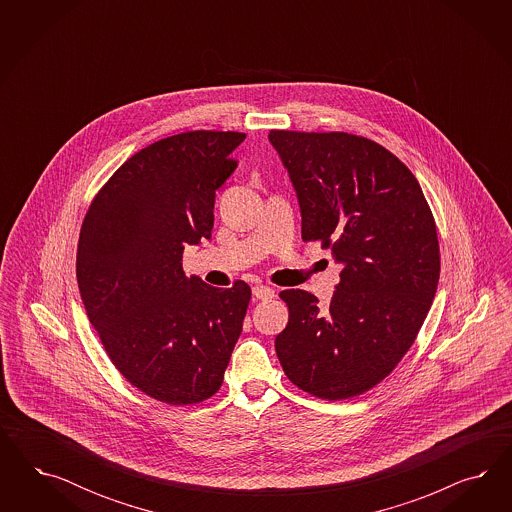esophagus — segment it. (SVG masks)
Returning a JSON list of instances; mask_svg holds the SVG:
<instances>
[{
    "label": "esophagus",
    "instance_id": "esophagus-1",
    "mask_svg": "<svg viewBox=\"0 0 512 512\" xmlns=\"http://www.w3.org/2000/svg\"><path fill=\"white\" fill-rule=\"evenodd\" d=\"M274 289H270V287H266V285H257V287H253V296L257 298V300H270V298H274Z\"/></svg>",
    "mask_w": 512,
    "mask_h": 512
}]
</instances>
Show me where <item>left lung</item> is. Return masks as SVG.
<instances>
[{
  "instance_id": "left-lung-1",
  "label": "left lung",
  "mask_w": 512,
  "mask_h": 512,
  "mask_svg": "<svg viewBox=\"0 0 512 512\" xmlns=\"http://www.w3.org/2000/svg\"><path fill=\"white\" fill-rule=\"evenodd\" d=\"M300 201L302 240L343 270L328 308L281 291L289 323L276 353L315 398L349 400L379 385L417 340L441 270L434 214L417 178L375 140L343 131L272 129Z\"/></svg>"
}]
</instances>
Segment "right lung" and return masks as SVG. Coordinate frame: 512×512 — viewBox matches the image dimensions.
I'll use <instances>...</instances> for the list:
<instances>
[{
  "mask_svg": "<svg viewBox=\"0 0 512 512\" xmlns=\"http://www.w3.org/2000/svg\"><path fill=\"white\" fill-rule=\"evenodd\" d=\"M238 131H186L131 155L80 227L84 308L125 381L169 405L214 396L242 332L251 289L186 278L187 244L210 238L216 191L238 167Z\"/></svg>",
  "mask_w": 512,
  "mask_h": 512,
  "instance_id": "1",
  "label": "right lung"
}]
</instances>
